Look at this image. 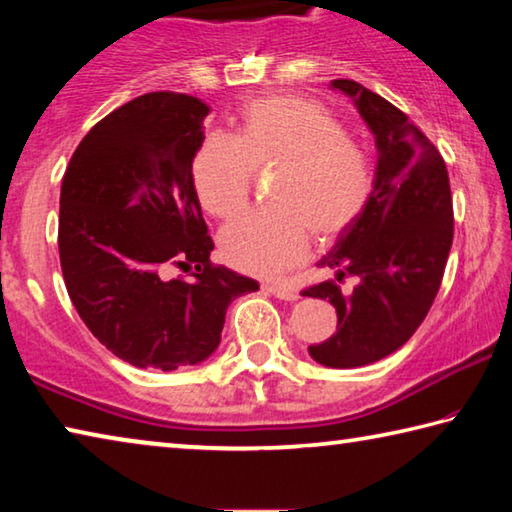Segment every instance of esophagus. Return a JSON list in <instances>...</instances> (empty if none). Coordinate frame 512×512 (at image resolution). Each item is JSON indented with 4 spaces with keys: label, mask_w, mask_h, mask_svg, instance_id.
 <instances>
[{
    "label": "esophagus",
    "mask_w": 512,
    "mask_h": 512,
    "mask_svg": "<svg viewBox=\"0 0 512 512\" xmlns=\"http://www.w3.org/2000/svg\"><path fill=\"white\" fill-rule=\"evenodd\" d=\"M266 293H271V296L280 298V300H298V291L291 289V287H282V284H264L262 287Z\"/></svg>",
    "instance_id": "esophagus-1"
}]
</instances>
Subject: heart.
Returning <instances> with one entry per match:
<instances>
[{
  "mask_svg": "<svg viewBox=\"0 0 512 512\" xmlns=\"http://www.w3.org/2000/svg\"><path fill=\"white\" fill-rule=\"evenodd\" d=\"M253 171H277L275 210L250 212L225 225L219 248L241 273L275 277L302 262L309 235L318 244L341 237L366 207L372 164L345 126L318 101L264 97L239 112L237 133H214L192 164L198 201L230 219L248 203Z\"/></svg>",
  "mask_w": 512,
  "mask_h": 512,
  "instance_id": "obj_1",
  "label": "heart"
}]
</instances>
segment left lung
<instances>
[{
    "mask_svg": "<svg viewBox=\"0 0 512 512\" xmlns=\"http://www.w3.org/2000/svg\"><path fill=\"white\" fill-rule=\"evenodd\" d=\"M332 90L375 135L377 167L363 212L318 262L339 282L357 277V287L343 293L327 280L302 296L329 300L339 316L336 334L309 345L311 359L359 368L402 348L429 314L454 239L452 189L445 160L402 110L357 81L336 79Z\"/></svg>",
    "mask_w": 512,
    "mask_h": 512,
    "instance_id": "left-lung-1",
    "label": "left lung"
}]
</instances>
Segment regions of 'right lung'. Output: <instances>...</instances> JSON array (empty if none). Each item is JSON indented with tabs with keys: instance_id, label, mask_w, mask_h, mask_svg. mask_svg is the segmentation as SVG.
<instances>
[{
	"instance_id": "obj_1",
	"label": "right lung",
	"mask_w": 512,
	"mask_h": 512,
	"mask_svg": "<svg viewBox=\"0 0 512 512\" xmlns=\"http://www.w3.org/2000/svg\"><path fill=\"white\" fill-rule=\"evenodd\" d=\"M210 106L178 92L142 94L83 137L60 189L65 287L101 345L164 372L212 357L225 311L259 284L214 266L192 164ZM192 270L189 283L166 268Z\"/></svg>"
}]
</instances>
